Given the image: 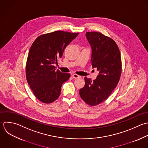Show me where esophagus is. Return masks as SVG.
Returning a JSON list of instances; mask_svg holds the SVG:
<instances>
[{
	"mask_svg": "<svg viewBox=\"0 0 148 148\" xmlns=\"http://www.w3.org/2000/svg\"><path fill=\"white\" fill-rule=\"evenodd\" d=\"M72 77L73 78H75V79H77V78H80V76L77 75V74H74L72 75Z\"/></svg>",
	"mask_w": 148,
	"mask_h": 148,
	"instance_id": "obj_1",
	"label": "esophagus"
}]
</instances>
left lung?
Masks as SVG:
<instances>
[{
  "label": "left lung",
  "mask_w": 148,
  "mask_h": 148,
  "mask_svg": "<svg viewBox=\"0 0 148 148\" xmlns=\"http://www.w3.org/2000/svg\"><path fill=\"white\" fill-rule=\"evenodd\" d=\"M86 37L92 49V67L97 68L99 74L93 81L85 77L79 95L86 104L94 106L105 101L117 86L122 71L121 57L112 38L95 32H86Z\"/></svg>",
  "instance_id": "8db88e82"
}]
</instances>
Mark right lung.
Returning a JSON list of instances; mask_svg holds the SVG:
<instances>
[{
    "mask_svg": "<svg viewBox=\"0 0 148 148\" xmlns=\"http://www.w3.org/2000/svg\"><path fill=\"white\" fill-rule=\"evenodd\" d=\"M78 34L55 31L40 36L32 44L27 59L26 75L31 89L40 101L51 103L59 97L62 85L70 74L56 70L54 64Z\"/></svg>",
    "mask_w": 148,
    "mask_h": 148,
    "instance_id": "obj_1",
    "label": "right lung"
}]
</instances>
